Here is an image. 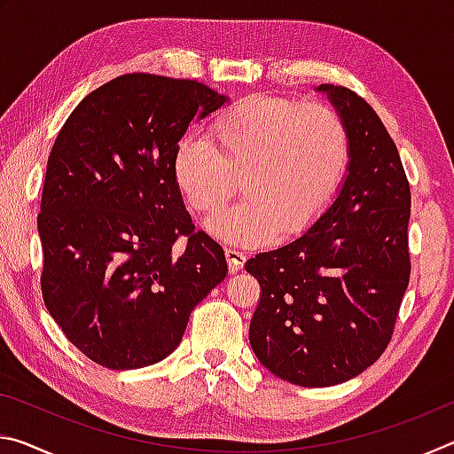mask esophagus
<instances>
[{"instance_id":"obj_1","label":"esophagus","mask_w":454,"mask_h":454,"mask_svg":"<svg viewBox=\"0 0 454 454\" xmlns=\"http://www.w3.org/2000/svg\"><path fill=\"white\" fill-rule=\"evenodd\" d=\"M226 260H228L230 272L236 274V272L242 270V266L246 262V254L240 250H236V248H226Z\"/></svg>"}]
</instances>
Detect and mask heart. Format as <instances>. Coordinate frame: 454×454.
<instances>
[{
  "label": "heart",
  "instance_id": "heart-1",
  "mask_svg": "<svg viewBox=\"0 0 454 454\" xmlns=\"http://www.w3.org/2000/svg\"><path fill=\"white\" fill-rule=\"evenodd\" d=\"M210 142L184 137L172 160L174 182L192 210L214 216L240 180L244 200L208 230L242 246L309 230L333 202L350 160L338 112L288 98L240 99L214 121Z\"/></svg>",
  "mask_w": 454,
  "mask_h": 454
}]
</instances>
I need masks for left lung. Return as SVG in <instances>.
Returning a JSON list of instances; mask_svg holds the SVG:
<instances>
[{"mask_svg":"<svg viewBox=\"0 0 454 454\" xmlns=\"http://www.w3.org/2000/svg\"><path fill=\"white\" fill-rule=\"evenodd\" d=\"M348 132L342 188L306 232L246 262L262 296L250 347L298 387L347 382L393 338L411 278V186L376 112L348 88L322 83Z\"/></svg>","mask_w":454,"mask_h":454,"instance_id":"1","label":"left lung"}]
</instances>
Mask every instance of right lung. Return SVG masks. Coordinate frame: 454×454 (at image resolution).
I'll list each match as a JSON object with an SVG mask.
<instances>
[{
	"mask_svg": "<svg viewBox=\"0 0 454 454\" xmlns=\"http://www.w3.org/2000/svg\"><path fill=\"white\" fill-rule=\"evenodd\" d=\"M226 102L194 80L126 74L83 98L53 142L37 216L42 294L99 366L160 363L226 278L224 250L196 232L172 174L190 121Z\"/></svg>",
	"mask_w": 454,
	"mask_h": 454,
	"instance_id": "1",
	"label": "right lung"
}]
</instances>
